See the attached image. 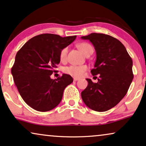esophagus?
<instances>
[{
    "label": "esophagus",
    "instance_id": "1",
    "mask_svg": "<svg viewBox=\"0 0 146 146\" xmlns=\"http://www.w3.org/2000/svg\"><path fill=\"white\" fill-rule=\"evenodd\" d=\"M78 80H79L78 78H76V77L74 78V81H75V82H76V81H78Z\"/></svg>",
    "mask_w": 146,
    "mask_h": 146
}]
</instances>
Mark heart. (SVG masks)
Listing matches in <instances>:
<instances>
[{
	"instance_id": "1",
	"label": "heart",
	"mask_w": 146,
	"mask_h": 146,
	"mask_svg": "<svg viewBox=\"0 0 146 146\" xmlns=\"http://www.w3.org/2000/svg\"><path fill=\"white\" fill-rule=\"evenodd\" d=\"M78 48L84 54L85 56L88 55L90 52L93 51V48L89 43L83 42L78 44ZM68 52V48H64L60 51V59L62 62L65 61L67 58V54ZM87 67L86 66H70L64 68V72L68 74L73 76L76 77H80L86 70Z\"/></svg>"
}]
</instances>
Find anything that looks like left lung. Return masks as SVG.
I'll use <instances>...</instances> for the list:
<instances>
[{"label": "left lung", "mask_w": 146, "mask_h": 146, "mask_svg": "<svg viewBox=\"0 0 146 146\" xmlns=\"http://www.w3.org/2000/svg\"><path fill=\"white\" fill-rule=\"evenodd\" d=\"M93 44L96 54L93 76L100 74L94 83L87 78L88 86L81 92L87 107L103 112L116 106L125 96L133 80L131 58L123 43L112 36L92 33L81 37Z\"/></svg>", "instance_id": "obj_1"}]
</instances>
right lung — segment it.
I'll return each instance as SVG.
<instances>
[{
    "instance_id": "add662e5",
    "label": "right lung",
    "mask_w": 146,
    "mask_h": 146,
    "mask_svg": "<svg viewBox=\"0 0 146 146\" xmlns=\"http://www.w3.org/2000/svg\"><path fill=\"white\" fill-rule=\"evenodd\" d=\"M76 37L41 34L30 39L17 53L11 68L13 80L24 101L35 110L45 112L54 109L66 87L73 82L66 74L56 80L50 76L56 72L60 51Z\"/></svg>"
}]
</instances>
